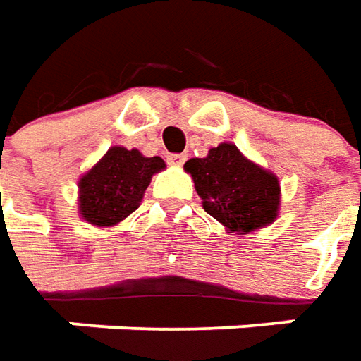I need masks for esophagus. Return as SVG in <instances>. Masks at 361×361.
<instances>
[{
  "instance_id": "34e87169",
  "label": "esophagus",
  "mask_w": 361,
  "mask_h": 361,
  "mask_svg": "<svg viewBox=\"0 0 361 361\" xmlns=\"http://www.w3.org/2000/svg\"><path fill=\"white\" fill-rule=\"evenodd\" d=\"M185 159H188V156H185V154H169L168 164H171V166H181Z\"/></svg>"
}]
</instances>
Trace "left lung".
Masks as SVG:
<instances>
[{
  "mask_svg": "<svg viewBox=\"0 0 361 361\" xmlns=\"http://www.w3.org/2000/svg\"><path fill=\"white\" fill-rule=\"evenodd\" d=\"M204 209L230 231L250 233L271 224L280 207V183L233 143H219L205 157L185 161Z\"/></svg>",
  "mask_w": 361,
  "mask_h": 361,
  "instance_id": "obj_1",
  "label": "left lung"
}]
</instances>
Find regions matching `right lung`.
I'll list each match as a JSON object with an SVG mask.
<instances>
[{"mask_svg": "<svg viewBox=\"0 0 361 361\" xmlns=\"http://www.w3.org/2000/svg\"><path fill=\"white\" fill-rule=\"evenodd\" d=\"M166 168L161 157L111 147L80 180L81 218L94 226H116L137 209L152 176Z\"/></svg>", "mask_w": 361, "mask_h": 361, "instance_id": "add662e5", "label": "right lung"}]
</instances>
